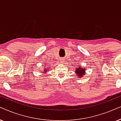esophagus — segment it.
<instances>
[{
	"label": "esophagus",
	"instance_id": "esophagus-1",
	"mask_svg": "<svg viewBox=\"0 0 121 121\" xmlns=\"http://www.w3.org/2000/svg\"><path fill=\"white\" fill-rule=\"evenodd\" d=\"M62 62H63V61H62Z\"/></svg>",
	"mask_w": 121,
	"mask_h": 121
}]
</instances>
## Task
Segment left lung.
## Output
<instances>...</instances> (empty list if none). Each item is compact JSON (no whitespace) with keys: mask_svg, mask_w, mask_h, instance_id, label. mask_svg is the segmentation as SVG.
Here are the masks:
<instances>
[{"mask_svg":"<svg viewBox=\"0 0 121 121\" xmlns=\"http://www.w3.org/2000/svg\"><path fill=\"white\" fill-rule=\"evenodd\" d=\"M85 70H86V69L82 68V67L80 66V65H79V67L76 68V70H75V72L76 75L79 78H81L83 75H85V74H86Z\"/></svg>","mask_w":121,"mask_h":121,"instance_id":"1","label":"left lung"}]
</instances>
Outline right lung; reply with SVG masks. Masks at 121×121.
<instances>
[{
  "mask_svg": "<svg viewBox=\"0 0 121 121\" xmlns=\"http://www.w3.org/2000/svg\"><path fill=\"white\" fill-rule=\"evenodd\" d=\"M49 69H50L49 68H45V70H44V71H41V72H42V73H45H45H46V72H47V71H48V70H49Z\"/></svg>",
  "mask_w": 121,
  "mask_h": 121,
  "instance_id": "right-lung-1",
  "label": "right lung"
}]
</instances>
